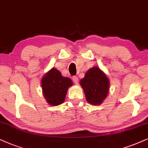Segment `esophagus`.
<instances>
[{"label": "esophagus", "mask_w": 148, "mask_h": 148, "mask_svg": "<svg viewBox=\"0 0 148 148\" xmlns=\"http://www.w3.org/2000/svg\"><path fill=\"white\" fill-rule=\"evenodd\" d=\"M72 79H73V81H74V83L75 84L78 83V80H79V79H78V78L77 77V76H73Z\"/></svg>", "instance_id": "1"}]
</instances>
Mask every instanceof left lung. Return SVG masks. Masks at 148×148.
Returning <instances> with one entry per match:
<instances>
[{"label": "left lung", "mask_w": 148, "mask_h": 148, "mask_svg": "<svg viewBox=\"0 0 148 148\" xmlns=\"http://www.w3.org/2000/svg\"><path fill=\"white\" fill-rule=\"evenodd\" d=\"M86 100L93 105H100L104 102L109 92L110 80L103 71L98 67L89 69L85 77L80 80Z\"/></svg>", "instance_id": "left-lung-1"}]
</instances>
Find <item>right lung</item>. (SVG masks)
I'll return each mask as SVG.
<instances>
[{
  "label": "right lung",
  "instance_id": "add662e5",
  "mask_svg": "<svg viewBox=\"0 0 148 148\" xmlns=\"http://www.w3.org/2000/svg\"><path fill=\"white\" fill-rule=\"evenodd\" d=\"M41 84L46 102L50 105L58 106L64 102L68 88L73 83L70 78L63 76L57 69L52 68L44 74Z\"/></svg>",
  "mask_w": 148,
  "mask_h": 148
}]
</instances>
